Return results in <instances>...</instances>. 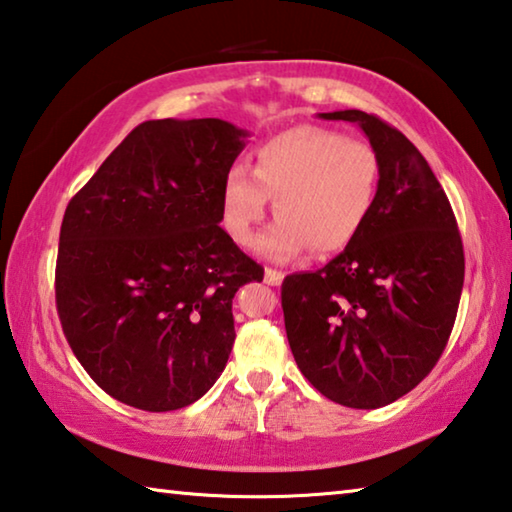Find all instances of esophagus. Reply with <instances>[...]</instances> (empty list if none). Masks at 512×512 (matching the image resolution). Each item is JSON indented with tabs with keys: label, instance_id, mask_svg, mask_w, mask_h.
<instances>
[{
	"label": "esophagus",
	"instance_id": "1",
	"mask_svg": "<svg viewBox=\"0 0 512 512\" xmlns=\"http://www.w3.org/2000/svg\"><path fill=\"white\" fill-rule=\"evenodd\" d=\"M284 280V273L277 271V268H264V282L271 284V287H280Z\"/></svg>",
	"mask_w": 512,
	"mask_h": 512
}]
</instances>
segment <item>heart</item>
I'll return each mask as SVG.
<instances>
[{"label":"heart","instance_id":"b5f03b06","mask_svg":"<svg viewBox=\"0 0 512 512\" xmlns=\"http://www.w3.org/2000/svg\"><path fill=\"white\" fill-rule=\"evenodd\" d=\"M379 183V155L368 142L320 126L289 128L257 146L253 169L237 162L225 171L221 225L248 246L275 198L277 221L255 241L257 255L291 262L311 246L336 253L368 223Z\"/></svg>","mask_w":512,"mask_h":512}]
</instances>
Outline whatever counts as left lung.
<instances>
[{"label": "left lung", "instance_id": "left-lung-1", "mask_svg": "<svg viewBox=\"0 0 512 512\" xmlns=\"http://www.w3.org/2000/svg\"><path fill=\"white\" fill-rule=\"evenodd\" d=\"M318 117L352 121L368 137L379 196L341 255L284 277V327L316 391L350 409H379L418 386L443 354L463 291V241L443 187L397 128L361 110Z\"/></svg>", "mask_w": 512, "mask_h": 512}]
</instances>
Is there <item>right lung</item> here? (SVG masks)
<instances>
[{"label": "right lung", "mask_w": 512, "mask_h": 512, "mask_svg": "<svg viewBox=\"0 0 512 512\" xmlns=\"http://www.w3.org/2000/svg\"><path fill=\"white\" fill-rule=\"evenodd\" d=\"M244 128L144 121L69 201L56 262L67 343L115 400L176 411L210 391L235 343L232 298L264 268L221 228Z\"/></svg>", "instance_id": "add662e5"}]
</instances>
